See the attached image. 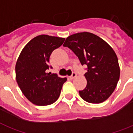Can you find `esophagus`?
Instances as JSON below:
<instances>
[{
    "instance_id": "esophagus-1",
    "label": "esophagus",
    "mask_w": 133,
    "mask_h": 133,
    "mask_svg": "<svg viewBox=\"0 0 133 133\" xmlns=\"http://www.w3.org/2000/svg\"><path fill=\"white\" fill-rule=\"evenodd\" d=\"M76 76H77V74L76 73V72H73V73H72V76H70L69 78H70L71 80H72V79L74 78L75 77H76Z\"/></svg>"
}]
</instances>
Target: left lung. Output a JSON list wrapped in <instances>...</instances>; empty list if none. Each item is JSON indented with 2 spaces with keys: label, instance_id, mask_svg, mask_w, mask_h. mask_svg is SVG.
I'll return each mask as SVG.
<instances>
[{
  "label": "left lung",
  "instance_id": "obj_1",
  "mask_svg": "<svg viewBox=\"0 0 133 133\" xmlns=\"http://www.w3.org/2000/svg\"><path fill=\"white\" fill-rule=\"evenodd\" d=\"M63 46L72 50L81 64L87 65V87L79 94L91 103H100L110 97L120 78V67L113 49L98 36L80 32L67 38Z\"/></svg>",
  "mask_w": 133,
  "mask_h": 133
}]
</instances>
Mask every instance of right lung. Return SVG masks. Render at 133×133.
<instances>
[{"instance_id":"add662e5","label":"right lung","mask_w":133,"mask_h":133,"mask_svg":"<svg viewBox=\"0 0 133 133\" xmlns=\"http://www.w3.org/2000/svg\"><path fill=\"white\" fill-rule=\"evenodd\" d=\"M65 38L39 35L32 39L20 53L16 65V80L25 97L32 103L44 106L57 100L66 78L46 73L50 55L63 44Z\"/></svg>"}]
</instances>
